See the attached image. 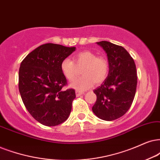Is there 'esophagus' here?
Wrapping results in <instances>:
<instances>
[{
  "label": "esophagus",
  "mask_w": 160,
  "mask_h": 160,
  "mask_svg": "<svg viewBox=\"0 0 160 160\" xmlns=\"http://www.w3.org/2000/svg\"><path fill=\"white\" fill-rule=\"evenodd\" d=\"M83 94V92H80V91H76V95L77 97H80V95Z\"/></svg>",
  "instance_id": "obj_1"
}]
</instances>
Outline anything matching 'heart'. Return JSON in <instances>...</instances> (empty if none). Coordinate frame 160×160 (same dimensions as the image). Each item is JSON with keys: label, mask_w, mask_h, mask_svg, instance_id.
Listing matches in <instances>:
<instances>
[{"label": "heart", "mask_w": 160, "mask_h": 160, "mask_svg": "<svg viewBox=\"0 0 160 160\" xmlns=\"http://www.w3.org/2000/svg\"><path fill=\"white\" fill-rule=\"evenodd\" d=\"M77 66H84L82 76L74 79L70 83L72 88L78 91H86L95 82L100 84L106 80L108 73V62L104 57L98 56L93 52L82 51L74 57ZM62 73L68 80H73L76 74V66L69 58H64L60 63Z\"/></svg>", "instance_id": "1"}]
</instances>
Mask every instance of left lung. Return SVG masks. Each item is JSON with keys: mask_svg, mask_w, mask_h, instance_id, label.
<instances>
[{"mask_svg": "<svg viewBox=\"0 0 160 160\" xmlns=\"http://www.w3.org/2000/svg\"><path fill=\"white\" fill-rule=\"evenodd\" d=\"M107 54L108 74L94 90L97 100L92 107L101 120L112 121L128 111L136 94L137 75L134 61L122 46L108 41L97 42Z\"/></svg>", "mask_w": 160, "mask_h": 160, "instance_id": "left-lung-1", "label": "left lung"}]
</instances>
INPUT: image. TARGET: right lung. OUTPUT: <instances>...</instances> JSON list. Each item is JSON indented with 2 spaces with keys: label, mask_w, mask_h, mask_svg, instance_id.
Returning <instances> with one entry per match:
<instances>
[{
  "label": "right lung",
  "mask_w": 160,
  "mask_h": 160,
  "mask_svg": "<svg viewBox=\"0 0 160 160\" xmlns=\"http://www.w3.org/2000/svg\"><path fill=\"white\" fill-rule=\"evenodd\" d=\"M76 50L59 44L46 43L24 58L19 69V92L24 106L38 122L55 126L68 119L76 98L60 69L64 58Z\"/></svg>",
  "instance_id": "right-lung-1"
}]
</instances>
